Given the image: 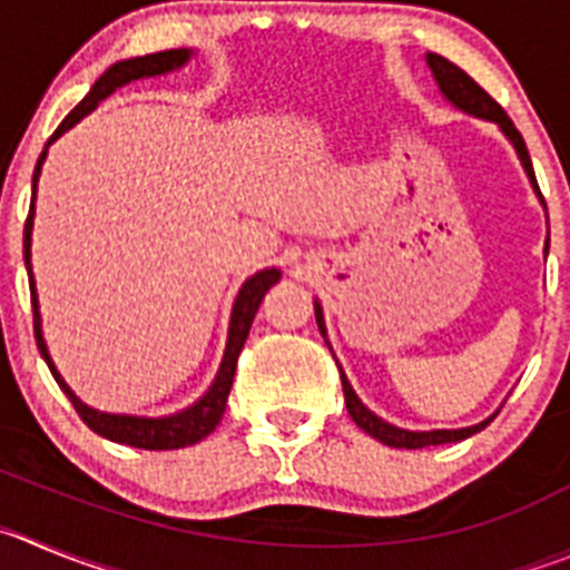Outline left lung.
I'll return each mask as SVG.
<instances>
[{"instance_id":"8db88e82","label":"left lung","mask_w":570,"mask_h":570,"mask_svg":"<svg viewBox=\"0 0 570 570\" xmlns=\"http://www.w3.org/2000/svg\"><path fill=\"white\" fill-rule=\"evenodd\" d=\"M424 61H428L430 72H433L435 87H439V92L444 95L446 104L455 106V109L464 111V115L489 120V124H494L498 129L503 131V137H507V140L512 142L514 151H518V159H520V165H523V171H525V177H529L531 188H534L537 199H540V205L546 207L540 188H537L534 168H531V159H529V148H525L523 137H520V131L514 129V124L509 120L507 111L494 104V100L489 98V95L483 92V89L478 87V83L472 81L470 76H466L464 69L455 67L453 61H446V58L435 56V52H428V56H424ZM546 255H549V238H546ZM315 317H317V328H321L323 340L328 343L326 321H323L321 301H315ZM340 376H343V393H345V407H348V416L357 422L360 430H365L368 435H374V439L382 441V444L396 446V450H422V446H430V444H450V441L470 439L472 433L483 430L494 419V413H492V416L483 419V422L470 424V428H455V430H405V428H396V424L385 422V419H380L374 411H368V407L363 405V399L354 393V387H351V382L345 380L343 371H340Z\"/></svg>"}]
</instances>
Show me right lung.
I'll return each instance as SVG.
<instances>
[{
	"instance_id": "right-lung-1",
	"label": "right lung",
	"mask_w": 570,
	"mask_h": 570,
	"mask_svg": "<svg viewBox=\"0 0 570 570\" xmlns=\"http://www.w3.org/2000/svg\"><path fill=\"white\" fill-rule=\"evenodd\" d=\"M196 52L188 50V47H179V50H163L151 52V56H137L126 58V61H117L106 69L104 76L92 83V89L87 92V98L69 111L61 120L52 137L47 140L45 151H41L39 163H36L33 171V202H30L28 222H24V267H28L30 278V297H33V328H36V343H39L41 357H45L47 368L56 376L58 387L69 396V402L76 405L78 416L83 419L89 430H95L104 439L117 441V444H129L140 446V450H179V446H190L196 441H202L205 435H210L216 430V424L222 422V413H225L227 396H230L233 376H236V363L238 354L244 348V340H247L249 326H253V317L261 306V297L267 295V289L281 281L278 267L258 269L255 275H249L247 281L238 289L236 301H233L230 309V326H227V343L225 354H222V363L216 376H213L210 387L196 399L194 405L183 407L177 413H168V416H131V413H106L98 411V407H89L87 402L76 396V391L63 382V376L58 374L56 363L50 357V348L45 343V332H41V312H39V292H36V278H33V261H30V247H33V219H36V190H39V177H41V165H45L47 151H50L52 142L69 131L76 124H81L89 111L98 109L100 100L109 98L111 92H117L120 87L131 81H140V78H157L168 76L174 69H183L185 63L194 58Z\"/></svg>"
}]
</instances>
